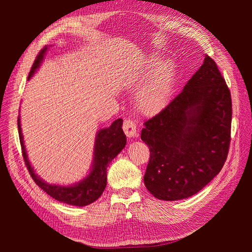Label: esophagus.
Listing matches in <instances>:
<instances>
[{"mask_svg": "<svg viewBox=\"0 0 252 252\" xmlns=\"http://www.w3.org/2000/svg\"><path fill=\"white\" fill-rule=\"evenodd\" d=\"M123 129L128 138H134L136 135V126L130 120H125L123 124Z\"/></svg>", "mask_w": 252, "mask_h": 252, "instance_id": "1", "label": "esophagus"}]
</instances>
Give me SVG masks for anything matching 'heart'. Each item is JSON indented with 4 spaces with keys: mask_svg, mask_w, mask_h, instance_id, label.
Wrapping results in <instances>:
<instances>
[{
    "mask_svg": "<svg viewBox=\"0 0 252 252\" xmlns=\"http://www.w3.org/2000/svg\"><path fill=\"white\" fill-rule=\"evenodd\" d=\"M175 66L172 61L150 57L145 67L130 81V85L145 83L136 96L139 110L145 116H156L169 104L174 91Z\"/></svg>",
    "mask_w": 252,
    "mask_h": 252,
    "instance_id": "b5f03b06",
    "label": "heart"
}]
</instances>
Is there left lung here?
Masks as SVG:
<instances>
[{
	"mask_svg": "<svg viewBox=\"0 0 252 252\" xmlns=\"http://www.w3.org/2000/svg\"><path fill=\"white\" fill-rule=\"evenodd\" d=\"M231 95L209 56L167 107L144 123L145 186L158 200L186 199L220 171L230 145Z\"/></svg>",
	"mask_w": 252,
	"mask_h": 252,
	"instance_id": "1",
	"label": "left lung"
}]
</instances>
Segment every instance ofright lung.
<instances>
[{
  "label": "right lung",
  "instance_id": "right-lung-1",
  "mask_svg": "<svg viewBox=\"0 0 252 252\" xmlns=\"http://www.w3.org/2000/svg\"><path fill=\"white\" fill-rule=\"evenodd\" d=\"M47 49V46L44 47L37 55L32 70L29 72L28 80L32 79L37 68L41 66ZM122 125H123V120L118 119L113 122L110 127L100 129L96 132L93 165H91V169L87 177L72 185L62 186L48 184L34 172L28 159L21 128V119L19 116L18 128L23 158H24V162L32 180L45 192L59 202L78 206V207H84V206L94 203L102 195L106 185H107V167L126 145V135L122 129Z\"/></svg>",
  "mask_w": 252,
  "mask_h": 252
}]
</instances>
